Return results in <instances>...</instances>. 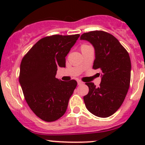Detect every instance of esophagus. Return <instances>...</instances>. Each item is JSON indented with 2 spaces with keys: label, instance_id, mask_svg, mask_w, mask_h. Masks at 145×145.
<instances>
[{
  "label": "esophagus",
  "instance_id": "34e87169",
  "mask_svg": "<svg viewBox=\"0 0 145 145\" xmlns=\"http://www.w3.org/2000/svg\"><path fill=\"white\" fill-rule=\"evenodd\" d=\"M77 83H78V86H81V85H83V82L81 81H77Z\"/></svg>",
  "mask_w": 145,
  "mask_h": 145
}]
</instances>
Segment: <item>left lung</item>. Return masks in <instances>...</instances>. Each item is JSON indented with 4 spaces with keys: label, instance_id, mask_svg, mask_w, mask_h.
<instances>
[{
    "label": "left lung",
    "instance_id": "obj_1",
    "mask_svg": "<svg viewBox=\"0 0 145 145\" xmlns=\"http://www.w3.org/2000/svg\"><path fill=\"white\" fill-rule=\"evenodd\" d=\"M81 40L90 42L95 49L93 68L99 69L101 83L96 87L86 83L88 95L83 97L88 110L95 116L106 118L119 109L128 93L131 82V62L126 50L109 33L93 31L81 35Z\"/></svg>",
    "mask_w": 145,
    "mask_h": 145
}]
</instances>
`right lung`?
Segmentation results:
<instances>
[{"instance_id":"1","label":"right lung","mask_w":145,"mask_h":145,"mask_svg":"<svg viewBox=\"0 0 145 145\" xmlns=\"http://www.w3.org/2000/svg\"><path fill=\"white\" fill-rule=\"evenodd\" d=\"M79 36H47L33 45L22 60L19 81L25 100L33 113L47 122L63 116L77 86L75 80L62 81L55 76L58 67H66V56Z\"/></svg>"}]
</instances>
